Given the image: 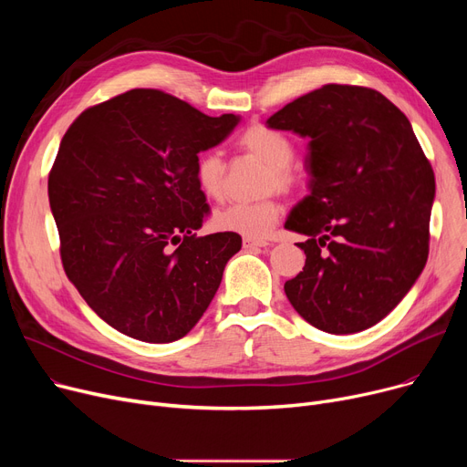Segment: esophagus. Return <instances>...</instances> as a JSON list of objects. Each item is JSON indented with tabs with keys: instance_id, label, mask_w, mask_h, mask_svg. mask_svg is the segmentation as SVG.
Wrapping results in <instances>:
<instances>
[{
	"instance_id": "34e87169",
	"label": "esophagus",
	"mask_w": 467,
	"mask_h": 467,
	"mask_svg": "<svg viewBox=\"0 0 467 467\" xmlns=\"http://www.w3.org/2000/svg\"><path fill=\"white\" fill-rule=\"evenodd\" d=\"M268 242H265V240H261V238H248V236H244V240H242V246H244V250H259V248H265Z\"/></svg>"
}]
</instances>
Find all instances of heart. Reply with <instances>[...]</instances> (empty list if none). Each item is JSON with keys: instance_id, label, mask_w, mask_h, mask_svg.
I'll return each mask as SVG.
<instances>
[{"instance_id": "heart-1", "label": "heart", "mask_w": 467, "mask_h": 467, "mask_svg": "<svg viewBox=\"0 0 467 467\" xmlns=\"http://www.w3.org/2000/svg\"><path fill=\"white\" fill-rule=\"evenodd\" d=\"M238 147L266 166L265 191L291 192L297 187V176L293 174L291 161L296 147L291 140L265 125H252L238 136ZM194 178L201 191L210 199H223L227 191V164L217 151L199 155L194 164ZM280 206L275 201L261 202H233L215 213V225L221 231L236 233L248 238H263L278 221Z\"/></svg>"}]
</instances>
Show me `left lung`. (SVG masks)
Returning a JSON list of instances; mask_svg holds the SVG:
<instances>
[{
  "label": "left lung",
  "mask_w": 467,
  "mask_h": 467,
  "mask_svg": "<svg viewBox=\"0 0 467 467\" xmlns=\"http://www.w3.org/2000/svg\"><path fill=\"white\" fill-rule=\"evenodd\" d=\"M308 138L310 194L285 229L306 234L303 273L284 291L333 335L373 327L424 271L435 178L405 113L379 90L324 85L266 120Z\"/></svg>",
  "instance_id": "1"
}]
</instances>
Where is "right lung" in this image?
I'll use <instances>...</instances> for the list:
<instances>
[{
  "mask_svg": "<svg viewBox=\"0 0 467 467\" xmlns=\"http://www.w3.org/2000/svg\"><path fill=\"white\" fill-rule=\"evenodd\" d=\"M240 117L132 88L85 109L48 174L66 276L117 331L171 342L201 320L242 248L236 233L196 236L210 213L194 178L201 151Z\"/></svg>",
  "mask_w": 467,
  "mask_h": 467,
  "instance_id": "1",
  "label": "right lung"
}]
</instances>
